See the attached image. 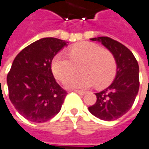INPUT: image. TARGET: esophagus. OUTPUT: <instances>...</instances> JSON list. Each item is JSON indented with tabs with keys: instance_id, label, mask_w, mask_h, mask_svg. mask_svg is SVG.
<instances>
[{
	"instance_id": "1",
	"label": "esophagus",
	"mask_w": 149,
	"mask_h": 149,
	"mask_svg": "<svg viewBox=\"0 0 149 149\" xmlns=\"http://www.w3.org/2000/svg\"><path fill=\"white\" fill-rule=\"evenodd\" d=\"M74 91L76 92V93H78V94H80V95H84V94H86V92L85 91H80V90H74Z\"/></svg>"
}]
</instances>
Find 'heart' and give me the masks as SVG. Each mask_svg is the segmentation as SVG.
<instances>
[{"mask_svg": "<svg viewBox=\"0 0 149 149\" xmlns=\"http://www.w3.org/2000/svg\"><path fill=\"white\" fill-rule=\"evenodd\" d=\"M68 57L58 53L52 61V71L57 80L63 81L76 71L79 67L80 74L69 77L65 86L69 88H87L95 85L103 88L109 85L117 71L116 59L111 52L102 49L92 42H79L68 50Z\"/></svg>", "mask_w": 149, "mask_h": 149, "instance_id": "1", "label": "heart"}]
</instances>
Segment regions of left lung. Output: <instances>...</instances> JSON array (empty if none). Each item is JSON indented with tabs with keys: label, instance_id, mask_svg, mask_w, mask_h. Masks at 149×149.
I'll use <instances>...</instances> for the list:
<instances>
[{
	"label": "left lung",
	"instance_id": "8db88e82",
	"mask_svg": "<svg viewBox=\"0 0 149 149\" xmlns=\"http://www.w3.org/2000/svg\"><path fill=\"white\" fill-rule=\"evenodd\" d=\"M101 41L114 56L117 74L111 85L98 93L97 101L88 108L96 117L111 121L123 116L132 107L139 90V66L133 53L120 42L107 36L92 38Z\"/></svg>",
	"mask_w": 149,
	"mask_h": 149
}]
</instances>
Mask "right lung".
<instances>
[{"instance_id":"add662e5","label":"right lung","mask_w":149,"mask_h":149,"mask_svg":"<svg viewBox=\"0 0 149 149\" xmlns=\"http://www.w3.org/2000/svg\"><path fill=\"white\" fill-rule=\"evenodd\" d=\"M68 42L57 38L40 39L24 48L7 74L9 99L29 121L46 122L60 111L67 91L55 80L52 61Z\"/></svg>"}]
</instances>
